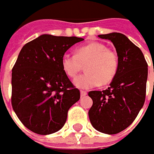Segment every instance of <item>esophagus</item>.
Returning <instances> with one entry per match:
<instances>
[{"label": "esophagus", "instance_id": "1", "mask_svg": "<svg viewBox=\"0 0 154 154\" xmlns=\"http://www.w3.org/2000/svg\"><path fill=\"white\" fill-rule=\"evenodd\" d=\"M86 94H87V92L86 91H80V96L81 97H85Z\"/></svg>", "mask_w": 154, "mask_h": 154}]
</instances>
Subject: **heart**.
<instances>
[{
  "label": "heart",
  "mask_w": 154,
  "mask_h": 154,
  "mask_svg": "<svg viewBox=\"0 0 154 154\" xmlns=\"http://www.w3.org/2000/svg\"><path fill=\"white\" fill-rule=\"evenodd\" d=\"M85 65L86 73L78 76L74 85L88 89L112 81L118 70L119 59L114 50L101 42L81 45L75 50V55L67 53L62 56V67L70 78L76 77Z\"/></svg>",
  "instance_id": "b5f03b06"
}]
</instances>
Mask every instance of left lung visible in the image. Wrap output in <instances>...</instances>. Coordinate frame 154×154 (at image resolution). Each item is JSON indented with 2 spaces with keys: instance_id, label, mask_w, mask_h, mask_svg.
Here are the masks:
<instances>
[{
  "instance_id": "8db88e82",
  "label": "left lung",
  "mask_w": 154,
  "mask_h": 154,
  "mask_svg": "<svg viewBox=\"0 0 154 154\" xmlns=\"http://www.w3.org/2000/svg\"><path fill=\"white\" fill-rule=\"evenodd\" d=\"M112 42L119 67L109 86L103 91H91L92 105L88 111L95 129L115 134L127 128L136 118L146 98L147 63L141 51L122 33L98 35Z\"/></svg>"
}]
</instances>
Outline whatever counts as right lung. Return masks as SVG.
Wrapping results in <instances>:
<instances>
[{"label": "right lung", "mask_w": 154, "mask_h": 154, "mask_svg": "<svg viewBox=\"0 0 154 154\" xmlns=\"http://www.w3.org/2000/svg\"><path fill=\"white\" fill-rule=\"evenodd\" d=\"M84 39L44 34L23 46L12 69L11 103L28 129L50 134L65 124L69 108L80 98L62 67V58Z\"/></svg>", "instance_id": "add662e5"}]
</instances>
